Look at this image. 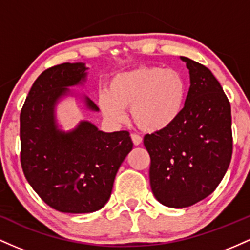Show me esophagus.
<instances>
[{"label":"esophagus","instance_id":"esophagus-1","mask_svg":"<svg viewBox=\"0 0 250 250\" xmlns=\"http://www.w3.org/2000/svg\"><path fill=\"white\" fill-rule=\"evenodd\" d=\"M131 139H132L134 145H140V144H142V142H143L142 137L138 136V134H136V133L131 134Z\"/></svg>","mask_w":250,"mask_h":250}]
</instances>
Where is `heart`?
Instances as JSON below:
<instances>
[{"label": "heart", "mask_w": 250, "mask_h": 250, "mask_svg": "<svg viewBox=\"0 0 250 250\" xmlns=\"http://www.w3.org/2000/svg\"><path fill=\"white\" fill-rule=\"evenodd\" d=\"M186 99L187 83L178 71L140 66L114 75L98 104L112 122H122L124 108H131V118L140 130L161 132L177 122Z\"/></svg>", "instance_id": "b5f03b06"}]
</instances>
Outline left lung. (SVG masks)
Instances as JSON below:
<instances>
[{"instance_id": "left-lung-1", "label": "left lung", "mask_w": 250, "mask_h": 250, "mask_svg": "<svg viewBox=\"0 0 250 250\" xmlns=\"http://www.w3.org/2000/svg\"><path fill=\"white\" fill-rule=\"evenodd\" d=\"M190 74L183 113L161 132L145 134L150 184L159 203L186 208L209 196L232 155L230 103L210 69L181 57Z\"/></svg>"}]
</instances>
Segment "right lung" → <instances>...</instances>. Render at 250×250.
Returning a JSON list of instances; mask_svg holds the SVG:
<instances>
[{
	"label": "right lung",
	"instance_id": "obj_1",
	"mask_svg": "<svg viewBox=\"0 0 250 250\" xmlns=\"http://www.w3.org/2000/svg\"><path fill=\"white\" fill-rule=\"evenodd\" d=\"M85 63L64 62L46 69L33 83L20 114L21 167L28 183L50 208L68 214L102 209L118 169L132 150L127 131L103 132L89 122L64 132L54 108L69 86L86 79ZM87 108L99 111L85 98Z\"/></svg>",
	"mask_w": 250,
	"mask_h": 250
}]
</instances>
